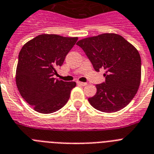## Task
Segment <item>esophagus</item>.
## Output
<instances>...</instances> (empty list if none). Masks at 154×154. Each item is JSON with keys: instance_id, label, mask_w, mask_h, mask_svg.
<instances>
[{"instance_id": "1", "label": "esophagus", "mask_w": 154, "mask_h": 154, "mask_svg": "<svg viewBox=\"0 0 154 154\" xmlns=\"http://www.w3.org/2000/svg\"><path fill=\"white\" fill-rule=\"evenodd\" d=\"M79 85H81V86H85L87 85V83H85V82H80V81H77V82Z\"/></svg>"}]
</instances>
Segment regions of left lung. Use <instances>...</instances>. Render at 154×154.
<instances>
[{"label":"left lung","mask_w":154,"mask_h":154,"mask_svg":"<svg viewBox=\"0 0 154 154\" xmlns=\"http://www.w3.org/2000/svg\"><path fill=\"white\" fill-rule=\"evenodd\" d=\"M97 72L105 71V81L97 85V93L88 98L96 109L112 113L122 109L132 100L141 81L142 62L138 51L123 37L102 34L77 43Z\"/></svg>","instance_id":"obj_1"}]
</instances>
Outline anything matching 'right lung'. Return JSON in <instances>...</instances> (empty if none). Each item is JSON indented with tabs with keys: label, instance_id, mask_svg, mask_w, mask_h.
<instances>
[{
	"label": "right lung",
	"instance_id": "right-lung-1",
	"mask_svg": "<svg viewBox=\"0 0 154 154\" xmlns=\"http://www.w3.org/2000/svg\"><path fill=\"white\" fill-rule=\"evenodd\" d=\"M78 38L40 35L20 51L16 82L19 92L36 112L50 114L61 109L69 99L74 81L54 78Z\"/></svg>",
	"mask_w": 154,
	"mask_h": 154
}]
</instances>
